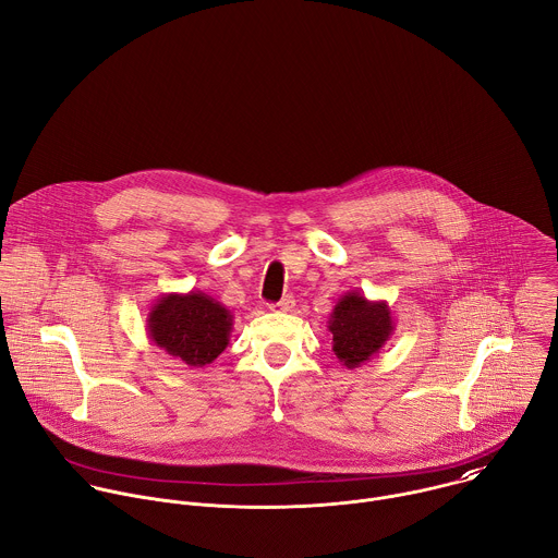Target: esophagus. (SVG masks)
Returning <instances> with one entry per match:
<instances>
[{"label":"esophagus","instance_id":"esophagus-1","mask_svg":"<svg viewBox=\"0 0 558 558\" xmlns=\"http://www.w3.org/2000/svg\"><path fill=\"white\" fill-rule=\"evenodd\" d=\"M293 306H295V300L291 298V295H287V298H282L280 302H276V304H269V308L271 311H293Z\"/></svg>","mask_w":558,"mask_h":558}]
</instances>
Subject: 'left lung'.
I'll return each mask as SVG.
<instances>
[{
  "instance_id": "obj_1",
  "label": "left lung",
  "mask_w": 558,
  "mask_h": 558,
  "mask_svg": "<svg viewBox=\"0 0 558 558\" xmlns=\"http://www.w3.org/2000/svg\"><path fill=\"white\" fill-rule=\"evenodd\" d=\"M395 317L386 300H367L361 291L341 295L328 317L332 352L348 369L373 359L395 335Z\"/></svg>"
}]
</instances>
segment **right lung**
I'll use <instances>...</instances> for the list:
<instances>
[{
	"label": "right lung",
	"mask_w": 558,
	"mask_h": 558,
	"mask_svg": "<svg viewBox=\"0 0 558 558\" xmlns=\"http://www.w3.org/2000/svg\"><path fill=\"white\" fill-rule=\"evenodd\" d=\"M230 308L204 291L161 293L146 315L148 339L191 369L213 363L230 343Z\"/></svg>",
	"instance_id": "1"
}]
</instances>
